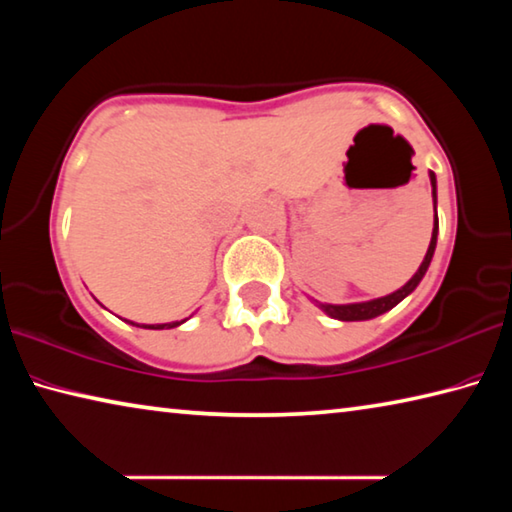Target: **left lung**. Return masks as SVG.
Listing matches in <instances>:
<instances>
[{
    "instance_id": "1",
    "label": "left lung",
    "mask_w": 512,
    "mask_h": 512,
    "mask_svg": "<svg viewBox=\"0 0 512 512\" xmlns=\"http://www.w3.org/2000/svg\"><path fill=\"white\" fill-rule=\"evenodd\" d=\"M431 187H433V207H436V176H433V173H431ZM436 237H438V214H436V225H433L429 250H427V255H424V262L420 264L418 273H415L402 289L391 293V296H384V298H377L370 302H357V305H320V309H323L325 314H329L332 318H339V320H368V318L384 314V311H388V309H393L397 302H402L415 287H418L424 273H427L431 257H433V250H436Z\"/></svg>"
}]
</instances>
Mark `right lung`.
<instances>
[{"label":"right lung","instance_id":"obj_1","mask_svg":"<svg viewBox=\"0 0 512 512\" xmlns=\"http://www.w3.org/2000/svg\"><path fill=\"white\" fill-rule=\"evenodd\" d=\"M176 325H180V323H169V325H149V327H146V329H164V327H176Z\"/></svg>","mask_w":512,"mask_h":512}]
</instances>
